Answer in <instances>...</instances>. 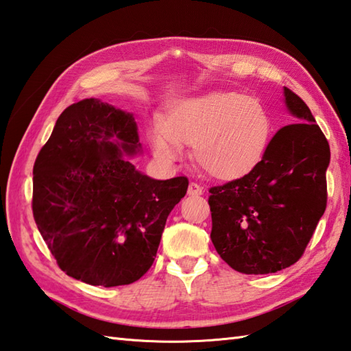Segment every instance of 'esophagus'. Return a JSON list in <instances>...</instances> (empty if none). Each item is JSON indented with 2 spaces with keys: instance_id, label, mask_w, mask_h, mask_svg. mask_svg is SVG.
<instances>
[{
  "instance_id": "1",
  "label": "esophagus",
  "mask_w": 351,
  "mask_h": 351,
  "mask_svg": "<svg viewBox=\"0 0 351 351\" xmlns=\"http://www.w3.org/2000/svg\"><path fill=\"white\" fill-rule=\"evenodd\" d=\"M189 195L190 196H200V195H204V190H202V187H200L199 184L190 182V185H189Z\"/></svg>"
}]
</instances>
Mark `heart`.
<instances>
[{"mask_svg": "<svg viewBox=\"0 0 351 351\" xmlns=\"http://www.w3.org/2000/svg\"><path fill=\"white\" fill-rule=\"evenodd\" d=\"M273 137L270 111L258 98L211 92L175 102L149 131L152 154L162 164L182 158L193 145L196 162L211 176L232 181L263 161Z\"/></svg>", "mask_w": 351, "mask_h": 351, "instance_id": "1", "label": "heart"}]
</instances>
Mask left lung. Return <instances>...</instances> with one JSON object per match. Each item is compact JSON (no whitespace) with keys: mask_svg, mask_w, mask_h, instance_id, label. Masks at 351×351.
<instances>
[{"mask_svg":"<svg viewBox=\"0 0 351 351\" xmlns=\"http://www.w3.org/2000/svg\"><path fill=\"white\" fill-rule=\"evenodd\" d=\"M297 122L283 126L249 175L210 189L211 241L244 274H268L303 255L327 204L330 147L309 107L283 87Z\"/></svg>","mask_w":351,"mask_h":351,"instance_id":"obj_1","label":"left lung"}]
</instances>
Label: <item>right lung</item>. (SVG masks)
<instances>
[{"label": "right lung", "mask_w": 351, "mask_h": 351, "mask_svg": "<svg viewBox=\"0 0 351 351\" xmlns=\"http://www.w3.org/2000/svg\"><path fill=\"white\" fill-rule=\"evenodd\" d=\"M141 152L134 116L88 98L66 108L33 167V215L58 267L88 285L138 280L185 176L158 181L125 156Z\"/></svg>", "instance_id": "1"}]
</instances>
